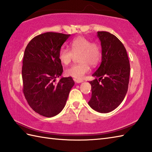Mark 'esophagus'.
<instances>
[{
	"mask_svg": "<svg viewBox=\"0 0 152 152\" xmlns=\"http://www.w3.org/2000/svg\"><path fill=\"white\" fill-rule=\"evenodd\" d=\"M74 81H75L76 83H82V82H83L82 80H78V79H74Z\"/></svg>",
	"mask_w": 152,
	"mask_h": 152,
	"instance_id": "34e87169",
	"label": "esophagus"
}]
</instances>
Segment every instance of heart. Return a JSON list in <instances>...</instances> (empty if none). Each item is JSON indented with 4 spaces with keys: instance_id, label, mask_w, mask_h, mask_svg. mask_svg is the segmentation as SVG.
Returning a JSON list of instances; mask_svg holds the SVG:
<instances>
[{
    "instance_id": "obj_1",
    "label": "heart",
    "mask_w": 152,
    "mask_h": 152,
    "mask_svg": "<svg viewBox=\"0 0 152 152\" xmlns=\"http://www.w3.org/2000/svg\"><path fill=\"white\" fill-rule=\"evenodd\" d=\"M70 50L62 48L59 52L61 63L67 65L71 63L74 56L78 57L79 64H74L66 70V75L81 80L89 72L90 65L95 66L101 59L102 50L99 43L90 40L83 37H78L71 41Z\"/></svg>"
}]
</instances>
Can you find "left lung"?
Listing matches in <instances>:
<instances>
[{
	"instance_id": "1",
	"label": "left lung",
	"mask_w": 152,
	"mask_h": 152,
	"mask_svg": "<svg viewBox=\"0 0 152 152\" xmlns=\"http://www.w3.org/2000/svg\"><path fill=\"white\" fill-rule=\"evenodd\" d=\"M97 37L101 42L102 62L92 75L95 79L89 82L92 93L88 104L96 112L108 113L124 101L129 82L130 63L124 44L115 35L99 31Z\"/></svg>"
}]
</instances>
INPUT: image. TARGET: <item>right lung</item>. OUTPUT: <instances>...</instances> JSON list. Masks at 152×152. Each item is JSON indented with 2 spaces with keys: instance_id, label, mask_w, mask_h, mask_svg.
Instances as JSON below:
<instances>
[{
  "instance_id": "right-lung-1",
  "label": "right lung",
  "mask_w": 152,
  "mask_h": 152,
  "mask_svg": "<svg viewBox=\"0 0 152 152\" xmlns=\"http://www.w3.org/2000/svg\"><path fill=\"white\" fill-rule=\"evenodd\" d=\"M70 36L48 32L33 38L25 48L21 71L23 91L31 108L44 117L59 114L74 85L72 77L61 78L56 82L63 71L59 52Z\"/></svg>"
}]
</instances>
